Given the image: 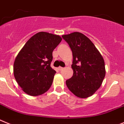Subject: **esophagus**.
Returning a JSON list of instances; mask_svg holds the SVG:
<instances>
[{"instance_id": "obj_1", "label": "esophagus", "mask_w": 124, "mask_h": 124, "mask_svg": "<svg viewBox=\"0 0 124 124\" xmlns=\"http://www.w3.org/2000/svg\"><path fill=\"white\" fill-rule=\"evenodd\" d=\"M58 69L61 71V70H62L63 69V67H58Z\"/></svg>"}]
</instances>
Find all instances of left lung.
Returning <instances> with one entry per match:
<instances>
[{
    "mask_svg": "<svg viewBox=\"0 0 124 124\" xmlns=\"http://www.w3.org/2000/svg\"><path fill=\"white\" fill-rule=\"evenodd\" d=\"M73 54L72 78L66 81L69 90L76 96H91L101 86L106 75L104 61L99 51L85 35L73 32L62 36Z\"/></svg>",
    "mask_w": 124,
    "mask_h": 124,
    "instance_id": "1",
    "label": "left lung"
}]
</instances>
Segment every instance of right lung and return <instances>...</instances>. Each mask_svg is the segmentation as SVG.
<instances>
[{
    "mask_svg": "<svg viewBox=\"0 0 124 124\" xmlns=\"http://www.w3.org/2000/svg\"><path fill=\"white\" fill-rule=\"evenodd\" d=\"M62 39L59 35L39 32L18 52L13 63V75L25 93L36 96L51 88L56 73L51 67L52 52Z\"/></svg>",
    "mask_w": 124,
    "mask_h": 124,
    "instance_id": "add662e5",
    "label": "right lung"
}]
</instances>
